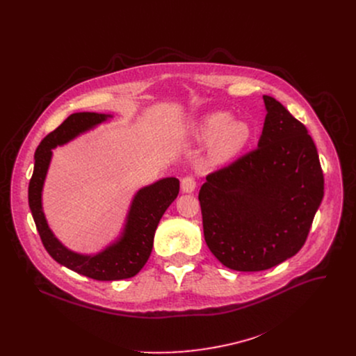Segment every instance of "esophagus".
Listing matches in <instances>:
<instances>
[{
	"label": "esophagus",
	"mask_w": 356,
	"mask_h": 356,
	"mask_svg": "<svg viewBox=\"0 0 356 356\" xmlns=\"http://www.w3.org/2000/svg\"><path fill=\"white\" fill-rule=\"evenodd\" d=\"M195 186H197V183H195V179L193 176H186V177L181 179V190L184 193L194 191Z\"/></svg>",
	"instance_id": "obj_1"
}]
</instances>
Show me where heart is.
I'll return each mask as SVG.
<instances>
[{
    "instance_id": "1",
    "label": "heart",
    "mask_w": 356,
    "mask_h": 356,
    "mask_svg": "<svg viewBox=\"0 0 356 356\" xmlns=\"http://www.w3.org/2000/svg\"><path fill=\"white\" fill-rule=\"evenodd\" d=\"M250 125L242 120L232 121V114L216 111L207 114L198 124L197 139L210 142L209 159L213 165H221L232 159L250 139Z\"/></svg>"
}]
</instances>
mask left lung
I'll use <instances>...</instances> for the list:
<instances>
[{
  "mask_svg": "<svg viewBox=\"0 0 356 356\" xmlns=\"http://www.w3.org/2000/svg\"><path fill=\"white\" fill-rule=\"evenodd\" d=\"M258 147L210 173L198 200L213 255L239 272L270 269L294 257L324 197V175L307 128L264 95Z\"/></svg>",
  "mask_w": 356,
  "mask_h": 356,
  "instance_id": "left-lung-1",
  "label": "left lung"
}]
</instances>
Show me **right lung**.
Instances as JSON below:
<instances>
[{"label":"right lung","instance_id":"obj_1","mask_svg":"<svg viewBox=\"0 0 356 356\" xmlns=\"http://www.w3.org/2000/svg\"><path fill=\"white\" fill-rule=\"evenodd\" d=\"M108 118L111 115L76 113L67 117L54 132L46 135L35 152V168L28 188L29 209L49 255L58 264L94 280L129 279L143 268L154 248L158 224L180 188L176 177H166L140 188L132 200L121 238L97 255H80L62 245L49 229L42 210V188L52 159V149Z\"/></svg>","mask_w":356,"mask_h":356}]
</instances>
